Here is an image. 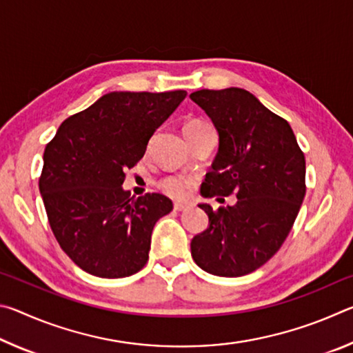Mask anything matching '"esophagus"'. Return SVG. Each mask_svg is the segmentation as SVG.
<instances>
[{"mask_svg":"<svg viewBox=\"0 0 353 353\" xmlns=\"http://www.w3.org/2000/svg\"><path fill=\"white\" fill-rule=\"evenodd\" d=\"M188 207H190V204H187V202H174L176 212H183V210H187Z\"/></svg>","mask_w":353,"mask_h":353,"instance_id":"obj_1","label":"esophagus"}]
</instances>
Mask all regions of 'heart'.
I'll return each mask as SVG.
<instances>
[{
	"label": "heart",
	"instance_id": "obj_1",
	"mask_svg": "<svg viewBox=\"0 0 353 353\" xmlns=\"http://www.w3.org/2000/svg\"><path fill=\"white\" fill-rule=\"evenodd\" d=\"M205 126H208V124L201 121V119H191V121L185 123L183 132H185V135H188V134L196 132V130H199ZM160 188H162L165 194L171 196V198L183 199L185 196L188 194L190 182L187 181V179H183L181 176H168V177H165L162 182H160Z\"/></svg>",
	"mask_w": 353,
	"mask_h": 353
}]
</instances>
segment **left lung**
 Listing matches in <instances>:
<instances>
[{
	"instance_id": "left-lung-1",
	"label": "left lung",
	"mask_w": 353,
	"mask_h": 353,
	"mask_svg": "<svg viewBox=\"0 0 353 353\" xmlns=\"http://www.w3.org/2000/svg\"><path fill=\"white\" fill-rule=\"evenodd\" d=\"M214 124L218 154L205 174V198L236 194V204L199 207L208 227L191 240L201 270L240 277L259 270L282 246L305 198V155L286 119L252 93L230 87L190 94Z\"/></svg>"
}]
</instances>
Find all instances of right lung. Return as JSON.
Wrapping results in <instances>:
<instances>
[{"label":"right lung","instance_id":"add662e5","mask_svg":"<svg viewBox=\"0 0 353 353\" xmlns=\"http://www.w3.org/2000/svg\"><path fill=\"white\" fill-rule=\"evenodd\" d=\"M185 97L107 93L65 119L46 145L39 188L48 221L63 252L92 276L121 279L146 265L154 225L172 202L160 193L135 198L121 185Z\"/></svg>","mask_w":353,"mask_h":353}]
</instances>
